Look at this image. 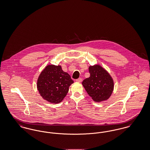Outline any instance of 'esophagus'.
<instances>
[{
  "label": "esophagus",
  "mask_w": 150,
  "mask_h": 150,
  "mask_svg": "<svg viewBox=\"0 0 150 150\" xmlns=\"http://www.w3.org/2000/svg\"><path fill=\"white\" fill-rule=\"evenodd\" d=\"M76 81L77 82H79V83H80V82H81V81H82V79H76Z\"/></svg>",
  "instance_id": "34e87169"
}]
</instances>
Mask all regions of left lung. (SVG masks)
<instances>
[{
  "mask_svg": "<svg viewBox=\"0 0 150 150\" xmlns=\"http://www.w3.org/2000/svg\"><path fill=\"white\" fill-rule=\"evenodd\" d=\"M89 72L90 76L82 82L86 92L95 102L108 100L114 87V80L110 74L99 64L89 66Z\"/></svg>",
  "mask_w": 150,
  "mask_h": 150,
  "instance_id": "obj_1",
  "label": "left lung"
}]
</instances>
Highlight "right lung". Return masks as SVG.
<instances>
[{
	"instance_id": "obj_1",
	"label": "right lung",
	"mask_w": 150,
	"mask_h": 150,
	"mask_svg": "<svg viewBox=\"0 0 150 150\" xmlns=\"http://www.w3.org/2000/svg\"><path fill=\"white\" fill-rule=\"evenodd\" d=\"M74 83L70 75L61 66L47 65L37 80V88L44 100L52 103H59L64 100Z\"/></svg>"
}]
</instances>
